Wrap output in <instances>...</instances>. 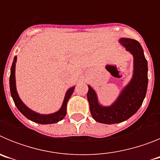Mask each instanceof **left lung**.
<instances>
[{"label": "left lung", "instance_id": "left-lung-1", "mask_svg": "<svg viewBox=\"0 0 160 160\" xmlns=\"http://www.w3.org/2000/svg\"><path fill=\"white\" fill-rule=\"evenodd\" d=\"M118 42L134 58V70L130 82L109 107L102 106L98 102L95 90L88 86L87 99L91 115L95 121L104 124L118 123L131 118L142 106L148 89V62L141 45L131 38H120Z\"/></svg>", "mask_w": 160, "mask_h": 160}]
</instances>
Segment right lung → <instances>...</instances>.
<instances>
[{
  "label": "right lung",
  "instance_id": "add662e5",
  "mask_svg": "<svg viewBox=\"0 0 160 160\" xmlns=\"http://www.w3.org/2000/svg\"><path fill=\"white\" fill-rule=\"evenodd\" d=\"M16 62H17V56L14 57L13 62H12V67L10 70V77H9V87H10V93L13 99L14 103L16 105L17 108L19 110V111L25 116L28 119L31 120L32 122H35L37 123L40 124H52L56 123L59 122L61 120H62L66 114V105H67L68 100L70 99L71 97L72 94L73 93L74 87H71L66 91V95L64 98L62 107L59 111L57 112L53 113V114H42L39 113H37L35 111H32L29 109L27 106H25V103L22 101L20 98L19 95L17 91L16 87V78H15V68H16Z\"/></svg>",
  "mask_w": 160,
  "mask_h": 160
}]
</instances>
